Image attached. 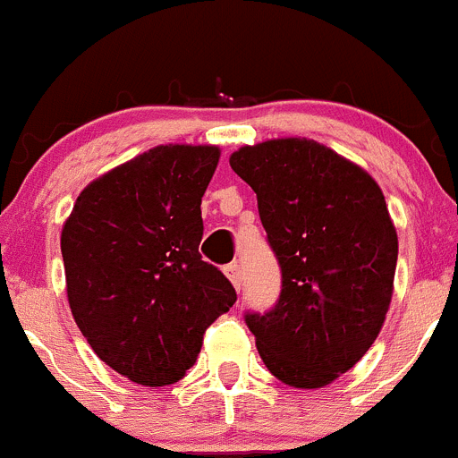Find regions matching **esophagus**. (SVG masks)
I'll return each mask as SVG.
<instances>
[{
  "mask_svg": "<svg viewBox=\"0 0 458 458\" xmlns=\"http://www.w3.org/2000/svg\"><path fill=\"white\" fill-rule=\"evenodd\" d=\"M225 276H227L231 284L240 292V284H242V267H240L238 262H231V265L225 267Z\"/></svg>",
  "mask_w": 458,
  "mask_h": 458,
  "instance_id": "1",
  "label": "esophagus"
}]
</instances>
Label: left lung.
Returning a JSON list of instances; mask_svg holds the SVG:
<instances>
[{"label": "left lung", "instance_id": "8db88e82", "mask_svg": "<svg viewBox=\"0 0 458 458\" xmlns=\"http://www.w3.org/2000/svg\"><path fill=\"white\" fill-rule=\"evenodd\" d=\"M229 165L258 196L283 271L267 314H247L258 354L284 385L318 389L377 341L394 293L398 235L377 180L307 138L244 144Z\"/></svg>", "mask_w": 458, "mask_h": 458}]
</instances>
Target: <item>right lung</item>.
<instances>
[{
  "label": "right lung",
  "mask_w": 458,
  "mask_h": 458,
  "mask_svg": "<svg viewBox=\"0 0 458 458\" xmlns=\"http://www.w3.org/2000/svg\"><path fill=\"white\" fill-rule=\"evenodd\" d=\"M214 144H160L95 178L62 227L66 296L95 354L162 387L193 368L235 289L202 260V196Z\"/></svg>",
  "instance_id": "add662e5"
}]
</instances>
